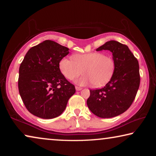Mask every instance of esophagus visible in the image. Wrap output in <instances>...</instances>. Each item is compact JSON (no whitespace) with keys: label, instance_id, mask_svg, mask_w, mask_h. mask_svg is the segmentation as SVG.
<instances>
[{"label":"esophagus","instance_id":"1","mask_svg":"<svg viewBox=\"0 0 156 156\" xmlns=\"http://www.w3.org/2000/svg\"><path fill=\"white\" fill-rule=\"evenodd\" d=\"M82 89L81 87H76V91H80Z\"/></svg>","mask_w":156,"mask_h":156}]
</instances>
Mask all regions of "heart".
<instances>
[{"label": "heart", "instance_id": "b5f03b06", "mask_svg": "<svg viewBox=\"0 0 156 156\" xmlns=\"http://www.w3.org/2000/svg\"><path fill=\"white\" fill-rule=\"evenodd\" d=\"M72 59L62 58L59 62V69L62 74L69 80L84 73L76 80L81 86L94 84L100 87L109 83L115 71V62L112 57L103 53L91 52L84 54H75Z\"/></svg>", "mask_w": 156, "mask_h": 156}]
</instances>
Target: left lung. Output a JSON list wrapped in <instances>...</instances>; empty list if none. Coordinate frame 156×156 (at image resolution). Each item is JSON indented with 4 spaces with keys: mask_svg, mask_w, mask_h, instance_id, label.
<instances>
[{
    "mask_svg": "<svg viewBox=\"0 0 156 156\" xmlns=\"http://www.w3.org/2000/svg\"><path fill=\"white\" fill-rule=\"evenodd\" d=\"M102 50L112 53L114 73L104 87L90 90L87 104L98 117L110 118L126 112L135 99L140 82L139 64L129 47L118 41H108L96 51Z\"/></svg>",
    "mask_w": 156,
    "mask_h": 156,
    "instance_id": "obj_1",
    "label": "left lung"
}]
</instances>
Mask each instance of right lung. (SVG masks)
<instances>
[{
  "label": "right lung",
  "instance_id": "obj_1",
  "mask_svg": "<svg viewBox=\"0 0 156 156\" xmlns=\"http://www.w3.org/2000/svg\"><path fill=\"white\" fill-rule=\"evenodd\" d=\"M67 47L47 40L27 51L20 64L18 90L27 109L43 119H51L64 112L75 94L59 69V62L69 54Z\"/></svg>",
  "mask_w": 156,
  "mask_h": 156
}]
</instances>
